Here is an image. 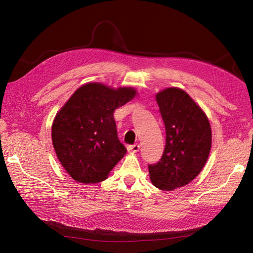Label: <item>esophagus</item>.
<instances>
[{"mask_svg":"<svg viewBox=\"0 0 253 253\" xmlns=\"http://www.w3.org/2000/svg\"><path fill=\"white\" fill-rule=\"evenodd\" d=\"M139 148L140 145L138 143H135V144H132V145H127V151L131 152V153H136L139 151Z\"/></svg>","mask_w":253,"mask_h":253,"instance_id":"obj_1","label":"esophagus"}]
</instances>
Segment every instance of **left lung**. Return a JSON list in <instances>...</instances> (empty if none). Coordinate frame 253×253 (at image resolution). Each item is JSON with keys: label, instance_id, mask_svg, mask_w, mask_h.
Returning <instances> with one entry per match:
<instances>
[{"label": "left lung", "instance_id": "8db88e82", "mask_svg": "<svg viewBox=\"0 0 253 253\" xmlns=\"http://www.w3.org/2000/svg\"><path fill=\"white\" fill-rule=\"evenodd\" d=\"M156 101L166 127V147L159 162L149 165V173L156 188L171 191L186 186L203 170L211 149V126L185 90L166 88Z\"/></svg>", "mask_w": 253, "mask_h": 253}]
</instances>
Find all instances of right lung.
Masks as SVG:
<instances>
[{
  "label": "right lung",
  "mask_w": 253,
  "mask_h": 253,
  "mask_svg": "<svg viewBox=\"0 0 253 253\" xmlns=\"http://www.w3.org/2000/svg\"><path fill=\"white\" fill-rule=\"evenodd\" d=\"M132 87L114 89L101 83L79 87L56 115L51 138L59 162L73 179L96 183L125 156L117 135L114 111L131 101Z\"/></svg>",
  "instance_id": "obj_1"
}]
</instances>
